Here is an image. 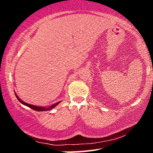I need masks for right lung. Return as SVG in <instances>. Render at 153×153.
Returning <instances> with one entry per match:
<instances>
[{
    "label": "right lung",
    "instance_id": "right-lung-1",
    "mask_svg": "<svg viewBox=\"0 0 153 153\" xmlns=\"http://www.w3.org/2000/svg\"><path fill=\"white\" fill-rule=\"evenodd\" d=\"M15 95H16V96L17 99L19 100V102H21V103H22V104L24 105V106H26L29 107V108H31V109H33V110H34V111H50L51 109H52V108H54V107H55L56 106H57V105H58L59 103L61 102V101H59V102H57V103H54V104L51 105V106H47V107H45V106H35V105L29 104V103L24 102V101H23L18 96H17L16 94H15Z\"/></svg>",
    "mask_w": 153,
    "mask_h": 153
}]
</instances>
